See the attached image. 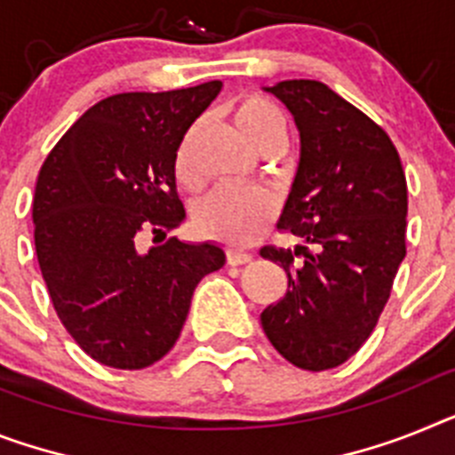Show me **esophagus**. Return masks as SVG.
<instances>
[{
	"label": "esophagus",
	"mask_w": 455,
	"mask_h": 455,
	"mask_svg": "<svg viewBox=\"0 0 455 455\" xmlns=\"http://www.w3.org/2000/svg\"><path fill=\"white\" fill-rule=\"evenodd\" d=\"M251 261V254L243 250H234V247H228L227 250V263L228 266H245V263Z\"/></svg>",
	"instance_id": "1"
}]
</instances>
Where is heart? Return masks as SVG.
I'll return each instance as SVG.
<instances>
[{"instance_id":"b5f03b06","label":"heart","mask_w":455,"mask_h":455,"mask_svg":"<svg viewBox=\"0 0 455 455\" xmlns=\"http://www.w3.org/2000/svg\"><path fill=\"white\" fill-rule=\"evenodd\" d=\"M235 127L259 152L268 145L286 143V122L280 108L268 99L247 94L240 97L231 108ZM196 127L185 133V139L175 152V178L182 185L192 187L196 182V171L192 162V148ZM277 215V201L266 189H217L205 196L194 210V224L208 238L250 245L266 234L270 221Z\"/></svg>"}]
</instances>
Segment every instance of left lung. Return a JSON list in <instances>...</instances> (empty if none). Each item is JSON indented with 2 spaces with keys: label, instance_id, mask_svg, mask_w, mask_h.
I'll return each mask as SVG.
<instances>
[{
  "label": "left lung",
  "instance_id": "8db88e82",
  "mask_svg": "<svg viewBox=\"0 0 455 455\" xmlns=\"http://www.w3.org/2000/svg\"><path fill=\"white\" fill-rule=\"evenodd\" d=\"M268 92L300 132L280 228L303 245L261 250L289 275V291L261 312V326L289 363L319 372L354 356L379 322L407 254V180L388 133L331 87L300 78Z\"/></svg>",
  "mask_w": 455,
  "mask_h": 455
}]
</instances>
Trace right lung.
<instances>
[{
    "label": "right lung",
    "instance_id": "add662e5",
    "mask_svg": "<svg viewBox=\"0 0 455 455\" xmlns=\"http://www.w3.org/2000/svg\"><path fill=\"white\" fill-rule=\"evenodd\" d=\"M221 90L122 92L85 110L45 156L34 245L52 307L87 356L143 370L173 349L194 289L227 257L166 238L185 220L175 152ZM145 233L156 247L140 250Z\"/></svg>",
    "mask_w": 455,
    "mask_h": 455
}]
</instances>
